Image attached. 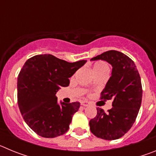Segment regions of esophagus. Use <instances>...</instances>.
I'll return each instance as SVG.
<instances>
[{
	"label": "esophagus",
	"instance_id": "obj_1",
	"mask_svg": "<svg viewBox=\"0 0 156 156\" xmlns=\"http://www.w3.org/2000/svg\"><path fill=\"white\" fill-rule=\"evenodd\" d=\"M90 103L89 102V101H82V105L83 106H88L90 105Z\"/></svg>",
	"mask_w": 156,
	"mask_h": 156
}]
</instances>
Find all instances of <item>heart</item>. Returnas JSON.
<instances>
[{"label":"heart","instance_id":"b5f03b06","mask_svg":"<svg viewBox=\"0 0 156 156\" xmlns=\"http://www.w3.org/2000/svg\"><path fill=\"white\" fill-rule=\"evenodd\" d=\"M94 71L95 74L101 73V72H105L108 71L109 67L108 65L105 62H97L94 64Z\"/></svg>","mask_w":156,"mask_h":156}]
</instances>
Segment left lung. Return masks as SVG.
I'll return each mask as SVG.
<instances>
[{"label": "left lung", "mask_w": 156, "mask_h": 156, "mask_svg": "<svg viewBox=\"0 0 156 156\" xmlns=\"http://www.w3.org/2000/svg\"><path fill=\"white\" fill-rule=\"evenodd\" d=\"M104 60L112 66V76L101 93V99H113L106 114L97 108V115L89 122L90 131L99 138L115 140L127 133L134 123L142 99L140 74L131 58L111 50L90 59Z\"/></svg>", "instance_id": "1"}]
</instances>
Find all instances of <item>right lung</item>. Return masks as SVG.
I'll return each mask as SVG.
<instances>
[{"label":"right lung","mask_w":156,"mask_h":156,"mask_svg":"<svg viewBox=\"0 0 156 156\" xmlns=\"http://www.w3.org/2000/svg\"><path fill=\"white\" fill-rule=\"evenodd\" d=\"M86 60L68 62L52 55H38L25 62L18 76V105L25 122L37 134L52 138L68 131L80 103L58 104L56 93Z\"/></svg>","instance_id":"1"}]
</instances>
